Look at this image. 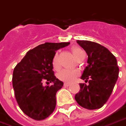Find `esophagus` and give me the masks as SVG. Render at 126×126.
I'll list each match as a JSON object with an SVG mask.
<instances>
[{"instance_id":"esophagus-1","label":"esophagus","mask_w":126,"mask_h":126,"mask_svg":"<svg viewBox=\"0 0 126 126\" xmlns=\"http://www.w3.org/2000/svg\"><path fill=\"white\" fill-rule=\"evenodd\" d=\"M70 85L69 83H64V86L65 87H69Z\"/></svg>"}]
</instances>
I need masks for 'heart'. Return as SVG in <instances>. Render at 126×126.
Segmentation results:
<instances>
[{
  "mask_svg": "<svg viewBox=\"0 0 126 126\" xmlns=\"http://www.w3.org/2000/svg\"><path fill=\"white\" fill-rule=\"evenodd\" d=\"M72 52L73 55L76 59L80 54L83 51L79 47H73L72 49ZM52 65L55 69H58L59 68V57L57 54H55L53 59ZM80 74L79 71L78 69H63L59 72L57 77L61 81H63L66 83H72L75 80Z\"/></svg>",
  "mask_w": 126,
  "mask_h": 126,
  "instance_id": "obj_1",
  "label": "heart"
}]
</instances>
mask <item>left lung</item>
Masks as SVG:
<instances>
[{"instance_id": "obj_1", "label": "left lung", "mask_w": 126, "mask_h": 126, "mask_svg": "<svg viewBox=\"0 0 126 126\" xmlns=\"http://www.w3.org/2000/svg\"><path fill=\"white\" fill-rule=\"evenodd\" d=\"M77 43L88 56V65L81 78L89 84L79 83L80 91L75 94V100L87 110L99 109L110 97L118 80L117 59L107 48L97 43L79 40Z\"/></svg>"}]
</instances>
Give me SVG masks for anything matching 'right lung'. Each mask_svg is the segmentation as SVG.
<instances>
[{"mask_svg":"<svg viewBox=\"0 0 126 126\" xmlns=\"http://www.w3.org/2000/svg\"><path fill=\"white\" fill-rule=\"evenodd\" d=\"M70 44L45 43L30 50L14 69L13 86L20 110L32 119L44 120L53 112L56 94L63 83L54 75L52 65L55 51ZM44 81L53 82L43 86Z\"/></svg>","mask_w":126,"mask_h":126,"instance_id":"1","label":"right lung"}]
</instances>
